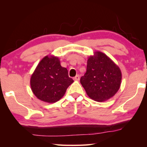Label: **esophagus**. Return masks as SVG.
Segmentation results:
<instances>
[{"label":"esophagus","mask_w":147,"mask_h":147,"mask_svg":"<svg viewBox=\"0 0 147 147\" xmlns=\"http://www.w3.org/2000/svg\"><path fill=\"white\" fill-rule=\"evenodd\" d=\"M80 79V76H79V75L76 76L74 78V80H75V81H79Z\"/></svg>","instance_id":"obj_1"}]
</instances>
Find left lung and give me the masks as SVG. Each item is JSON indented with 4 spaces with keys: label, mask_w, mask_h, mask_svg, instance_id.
Masks as SVG:
<instances>
[{
    "label": "left lung",
    "mask_w": 147,
    "mask_h": 147,
    "mask_svg": "<svg viewBox=\"0 0 147 147\" xmlns=\"http://www.w3.org/2000/svg\"><path fill=\"white\" fill-rule=\"evenodd\" d=\"M122 73L119 67L101 51L88 57L86 74L80 83L91 99L104 102L115 95L120 87Z\"/></svg>",
    "instance_id": "obj_1"
}]
</instances>
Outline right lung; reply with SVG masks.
Here are the masks:
<instances>
[{
  "label": "right lung",
  "instance_id": "right-lung-1",
  "mask_svg": "<svg viewBox=\"0 0 147 147\" xmlns=\"http://www.w3.org/2000/svg\"><path fill=\"white\" fill-rule=\"evenodd\" d=\"M74 82L68 76L67 69L60 64L59 57H44L31 75L30 85L36 97L47 103L59 101L67 88Z\"/></svg>",
  "mask_w": 147,
  "mask_h": 147
}]
</instances>
